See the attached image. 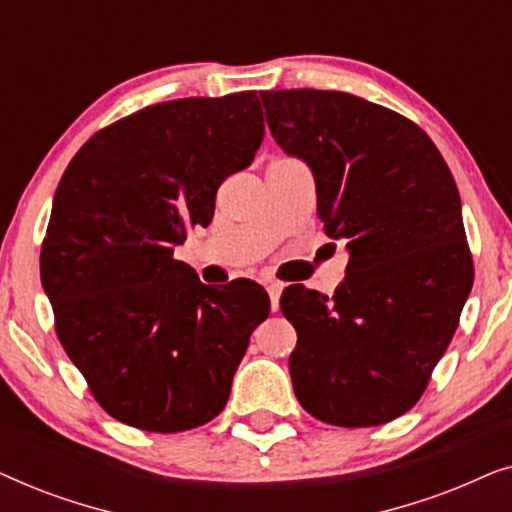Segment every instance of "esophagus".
Instances as JSON below:
<instances>
[{"mask_svg":"<svg viewBox=\"0 0 512 512\" xmlns=\"http://www.w3.org/2000/svg\"><path fill=\"white\" fill-rule=\"evenodd\" d=\"M265 289H268V296H270V305H272V310H277V307H279V296H282L284 284H279V282H268V284H265Z\"/></svg>","mask_w":512,"mask_h":512,"instance_id":"obj_1","label":"esophagus"}]
</instances>
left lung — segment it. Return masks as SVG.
<instances>
[{
    "instance_id": "1",
    "label": "left lung",
    "mask_w": 512,
    "mask_h": 512,
    "mask_svg": "<svg viewBox=\"0 0 512 512\" xmlns=\"http://www.w3.org/2000/svg\"><path fill=\"white\" fill-rule=\"evenodd\" d=\"M275 142L305 160L317 214L349 263L335 296L289 286L298 403L333 426H380L424 394L473 286L461 200L429 135L340 90H263Z\"/></svg>"
}]
</instances>
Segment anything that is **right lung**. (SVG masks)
<instances>
[{"label":"right lung","instance_id":"add662e5","mask_svg":"<svg viewBox=\"0 0 512 512\" xmlns=\"http://www.w3.org/2000/svg\"><path fill=\"white\" fill-rule=\"evenodd\" d=\"M263 142L254 90L160 102L95 132L62 174L41 244L55 333L118 422L177 433L226 408L270 298L174 261L216 191Z\"/></svg>","mask_w":512,"mask_h":512}]
</instances>
